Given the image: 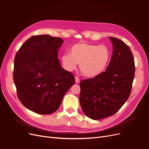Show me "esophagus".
Listing matches in <instances>:
<instances>
[{
    "instance_id": "34e87169",
    "label": "esophagus",
    "mask_w": 149,
    "mask_h": 149,
    "mask_svg": "<svg viewBox=\"0 0 149 149\" xmlns=\"http://www.w3.org/2000/svg\"><path fill=\"white\" fill-rule=\"evenodd\" d=\"M75 82L76 84H78L79 83V78L78 76H75Z\"/></svg>"
}]
</instances>
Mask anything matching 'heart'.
<instances>
[{"mask_svg": "<svg viewBox=\"0 0 149 149\" xmlns=\"http://www.w3.org/2000/svg\"><path fill=\"white\" fill-rule=\"evenodd\" d=\"M70 54L61 57L64 67L68 71H73L79 64L82 74L93 78L103 73L110 59V52L104 45H97L88 43H78L70 49Z\"/></svg>", "mask_w": 149, "mask_h": 149, "instance_id": "heart-1", "label": "heart"}]
</instances>
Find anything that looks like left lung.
I'll return each mask as SVG.
<instances>
[{"label": "left lung", "instance_id": "1", "mask_svg": "<svg viewBox=\"0 0 149 149\" xmlns=\"http://www.w3.org/2000/svg\"><path fill=\"white\" fill-rule=\"evenodd\" d=\"M113 54L105 71L80 83L79 101L84 114L92 120L113 115L131 94L135 64L129 46L121 40L110 37Z\"/></svg>", "mask_w": 149, "mask_h": 149}]
</instances>
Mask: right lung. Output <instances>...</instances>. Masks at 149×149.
I'll list each match as a JSON object with an SVG mask.
<instances>
[{
    "instance_id": "obj_1",
    "label": "right lung",
    "mask_w": 149,
    "mask_h": 149,
    "mask_svg": "<svg viewBox=\"0 0 149 149\" xmlns=\"http://www.w3.org/2000/svg\"><path fill=\"white\" fill-rule=\"evenodd\" d=\"M63 42L60 38L50 35L33 36L15 55L13 78L18 97L25 107L38 114L57 111L75 83L74 76L61 67L58 58Z\"/></svg>"
}]
</instances>
